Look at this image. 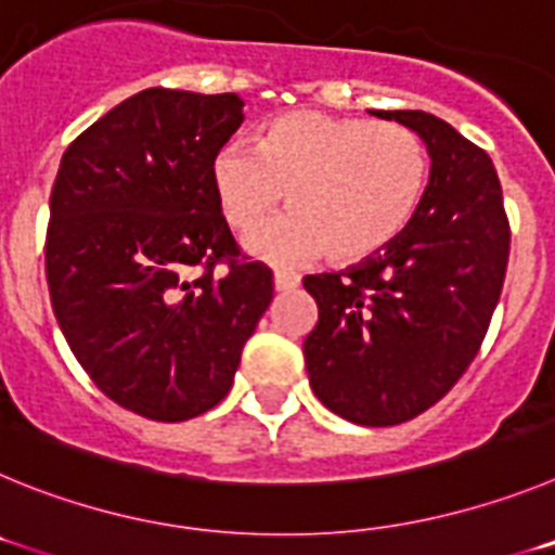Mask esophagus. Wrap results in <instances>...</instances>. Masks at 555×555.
Instances as JSON below:
<instances>
[{
  "label": "esophagus",
  "instance_id": "34e87169",
  "mask_svg": "<svg viewBox=\"0 0 555 555\" xmlns=\"http://www.w3.org/2000/svg\"><path fill=\"white\" fill-rule=\"evenodd\" d=\"M297 283H300V278H297V274H294V272H286V269H278V272H274V288H278V292H286V288H294V286H297Z\"/></svg>",
  "mask_w": 555,
  "mask_h": 555
}]
</instances>
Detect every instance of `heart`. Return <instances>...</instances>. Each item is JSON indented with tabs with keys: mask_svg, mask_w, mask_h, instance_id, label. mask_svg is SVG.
Wrapping results in <instances>:
<instances>
[{
	"mask_svg": "<svg viewBox=\"0 0 555 555\" xmlns=\"http://www.w3.org/2000/svg\"><path fill=\"white\" fill-rule=\"evenodd\" d=\"M428 183V146L411 127L320 111L274 116L255 152L228 146L210 160V185L235 233L261 230L288 194L294 214L249 242L272 261L320 253L366 261L409 230Z\"/></svg>",
	"mask_w": 555,
	"mask_h": 555,
	"instance_id": "b5f03b06",
	"label": "heart"
}]
</instances>
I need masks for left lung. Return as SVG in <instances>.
<instances>
[{
  "mask_svg": "<svg viewBox=\"0 0 555 555\" xmlns=\"http://www.w3.org/2000/svg\"><path fill=\"white\" fill-rule=\"evenodd\" d=\"M425 141V203L395 244L347 272L308 274L320 320L306 336L313 395L350 423H409L455 386L487 336L508 267L498 171L425 111H372Z\"/></svg>",
  "mask_w": 555,
  "mask_h": 555,
  "instance_id": "1",
  "label": "left lung"
}]
</instances>
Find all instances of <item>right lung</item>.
I'll return each instance as SVG.
<instances>
[{
	"mask_svg": "<svg viewBox=\"0 0 555 555\" xmlns=\"http://www.w3.org/2000/svg\"><path fill=\"white\" fill-rule=\"evenodd\" d=\"M242 105L146 88L68 144L52 185L43 255L57 325L113 403L155 423L228 395L272 302V269L235 244L210 185Z\"/></svg>",
	"mask_w": 555,
	"mask_h": 555,
	"instance_id": "1",
	"label": "right lung"
}]
</instances>
